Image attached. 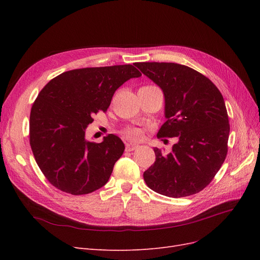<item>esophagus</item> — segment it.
<instances>
[{"instance_id":"34e87169","label":"esophagus","mask_w":260,"mask_h":260,"mask_svg":"<svg viewBox=\"0 0 260 260\" xmlns=\"http://www.w3.org/2000/svg\"><path fill=\"white\" fill-rule=\"evenodd\" d=\"M140 145L137 144V143H127L125 144V151L127 152H132L135 151V149H137Z\"/></svg>"}]
</instances>
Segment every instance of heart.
<instances>
[{"mask_svg":"<svg viewBox=\"0 0 260 260\" xmlns=\"http://www.w3.org/2000/svg\"><path fill=\"white\" fill-rule=\"evenodd\" d=\"M125 136L130 139H138L141 136V132L139 129H130L125 132Z\"/></svg>","mask_w":260,"mask_h":260,"instance_id":"obj_1","label":"heart"}]
</instances>
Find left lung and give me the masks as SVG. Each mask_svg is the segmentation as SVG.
<instances>
[{"label": "left lung", "instance_id": "left-lung-1", "mask_svg": "<svg viewBox=\"0 0 260 260\" xmlns=\"http://www.w3.org/2000/svg\"><path fill=\"white\" fill-rule=\"evenodd\" d=\"M161 89L165 122L157 136L178 138L171 153L154 147L155 162L144 171L147 186L169 198L199 193L214 179L228 152L230 125L217 86L196 70L175 62H137Z\"/></svg>", "mask_w": 260, "mask_h": 260}]
</instances>
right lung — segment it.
<instances>
[{"label":"right lung","instance_id":"add662e5","mask_svg":"<svg viewBox=\"0 0 260 260\" xmlns=\"http://www.w3.org/2000/svg\"><path fill=\"white\" fill-rule=\"evenodd\" d=\"M141 76L132 65L74 69L41 90L30 113V146L50 183L73 195L107 183L124 144L114 135L91 142L85 130L94 114L107 111L119 86Z\"/></svg>","mask_w":260,"mask_h":260}]
</instances>
